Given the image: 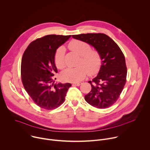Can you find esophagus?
I'll list each match as a JSON object with an SVG mask.
<instances>
[{"label": "esophagus", "instance_id": "1", "mask_svg": "<svg viewBox=\"0 0 150 150\" xmlns=\"http://www.w3.org/2000/svg\"><path fill=\"white\" fill-rule=\"evenodd\" d=\"M81 84V82H75V83H73V85H76V86H79Z\"/></svg>", "mask_w": 150, "mask_h": 150}]
</instances>
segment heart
I'll use <instances>...</instances> for the list:
<instances>
[{
    "instance_id": "heart-1",
    "label": "heart",
    "mask_w": 150,
    "mask_h": 150,
    "mask_svg": "<svg viewBox=\"0 0 150 150\" xmlns=\"http://www.w3.org/2000/svg\"><path fill=\"white\" fill-rule=\"evenodd\" d=\"M69 48L80 56L78 62V67L68 68L62 74V79L68 82H76L82 79L87 74L93 75L97 74L101 67L102 60L99 52L91 49V45L84 41L75 40L72 41ZM65 49L59 47L54 54V62L56 67L59 69L65 67Z\"/></svg>"
}]
</instances>
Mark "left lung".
<instances>
[{
    "instance_id": "obj_1",
    "label": "left lung",
    "mask_w": 150,
    "mask_h": 150,
    "mask_svg": "<svg viewBox=\"0 0 150 150\" xmlns=\"http://www.w3.org/2000/svg\"><path fill=\"white\" fill-rule=\"evenodd\" d=\"M72 37L87 42L101 56L98 74L88 81L91 90L85 96V101L97 109L110 108L120 97L126 82L127 68L123 52L110 37L103 33L81 34Z\"/></svg>"
}]
</instances>
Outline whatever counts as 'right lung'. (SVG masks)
<instances>
[{
  "label": "right lung",
  "mask_w": 150,
  "mask_h": 150,
  "mask_svg": "<svg viewBox=\"0 0 150 150\" xmlns=\"http://www.w3.org/2000/svg\"><path fill=\"white\" fill-rule=\"evenodd\" d=\"M71 37L51 34L28 45L21 61V79L25 91L40 108L53 110L64 102L70 83H54L57 69L54 62L57 49ZM56 79V78H55Z\"/></svg>",
  "instance_id": "add662e5"
}]
</instances>
